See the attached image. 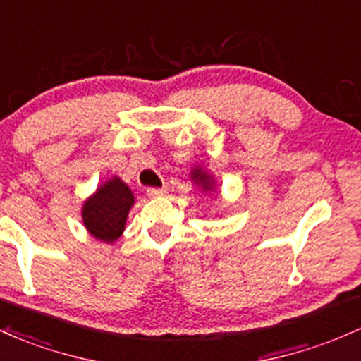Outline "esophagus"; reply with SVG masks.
I'll return each mask as SVG.
<instances>
[{"mask_svg":"<svg viewBox=\"0 0 361 361\" xmlns=\"http://www.w3.org/2000/svg\"><path fill=\"white\" fill-rule=\"evenodd\" d=\"M168 193V188H147L149 197H162Z\"/></svg>","mask_w":361,"mask_h":361,"instance_id":"esophagus-1","label":"esophagus"}]
</instances>
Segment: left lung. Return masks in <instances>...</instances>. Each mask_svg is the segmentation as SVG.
I'll use <instances>...</instances> for the list:
<instances>
[{"label":"left lung","mask_w":361,"mask_h":361,"mask_svg":"<svg viewBox=\"0 0 361 361\" xmlns=\"http://www.w3.org/2000/svg\"><path fill=\"white\" fill-rule=\"evenodd\" d=\"M190 176H192L193 183L199 185L204 192H212L214 190V178L207 171H204L200 166H195L192 169V173H190Z\"/></svg>","instance_id":"8db88e82"}]
</instances>
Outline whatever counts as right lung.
<instances>
[{"mask_svg": "<svg viewBox=\"0 0 361 361\" xmlns=\"http://www.w3.org/2000/svg\"><path fill=\"white\" fill-rule=\"evenodd\" d=\"M135 197L118 176L102 183L82 207V219L94 238L113 243L125 231L126 217Z\"/></svg>", "mask_w": 361, "mask_h": 361, "instance_id": "right-lung-1", "label": "right lung"}]
</instances>
